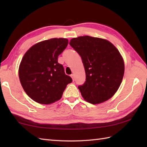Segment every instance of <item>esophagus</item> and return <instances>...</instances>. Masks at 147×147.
Returning <instances> with one entry per match:
<instances>
[{
    "label": "esophagus",
    "mask_w": 147,
    "mask_h": 147,
    "mask_svg": "<svg viewBox=\"0 0 147 147\" xmlns=\"http://www.w3.org/2000/svg\"><path fill=\"white\" fill-rule=\"evenodd\" d=\"M71 77L72 78V79H73V80L74 81V74H71Z\"/></svg>",
    "instance_id": "1"
}]
</instances>
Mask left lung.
Listing matches in <instances>:
<instances>
[{"instance_id":"1","label":"left lung","mask_w":147,"mask_h":147,"mask_svg":"<svg viewBox=\"0 0 147 147\" xmlns=\"http://www.w3.org/2000/svg\"><path fill=\"white\" fill-rule=\"evenodd\" d=\"M70 45L82 59L86 81L78 88L83 98L97 104L111 98L120 86L124 73L123 57L107 40L90 36L71 40Z\"/></svg>"}]
</instances>
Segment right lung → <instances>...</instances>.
<instances>
[{"mask_svg": "<svg viewBox=\"0 0 147 147\" xmlns=\"http://www.w3.org/2000/svg\"><path fill=\"white\" fill-rule=\"evenodd\" d=\"M67 44L66 38L47 40L32 46L23 56L19 77L24 92L34 101L51 104L59 100L73 82L58 62V56Z\"/></svg>", "mask_w": 147, "mask_h": 147, "instance_id": "1", "label": "right lung"}]
</instances>
